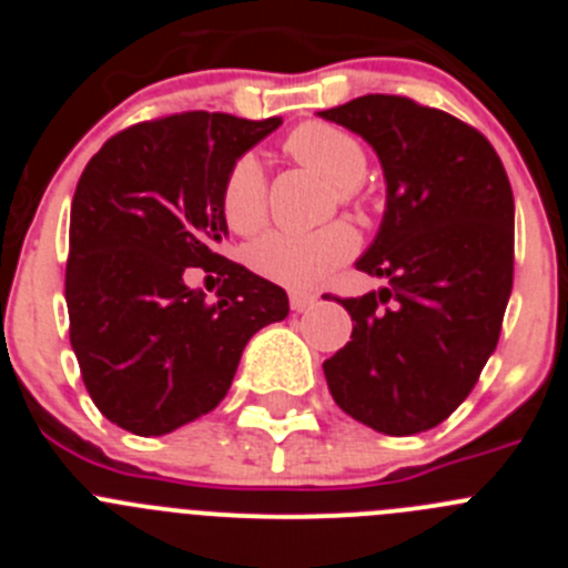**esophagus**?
Wrapping results in <instances>:
<instances>
[{"label": "esophagus", "mask_w": 568, "mask_h": 568, "mask_svg": "<svg viewBox=\"0 0 568 568\" xmlns=\"http://www.w3.org/2000/svg\"><path fill=\"white\" fill-rule=\"evenodd\" d=\"M313 304H315L313 293H293V295H290V307H293L295 313H304V310H310Z\"/></svg>", "instance_id": "34e87169"}]
</instances>
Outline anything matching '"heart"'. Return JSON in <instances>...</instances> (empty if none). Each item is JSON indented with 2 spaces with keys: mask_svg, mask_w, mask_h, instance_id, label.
I'll return each mask as SVG.
<instances>
[{
  "mask_svg": "<svg viewBox=\"0 0 568 568\" xmlns=\"http://www.w3.org/2000/svg\"><path fill=\"white\" fill-rule=\"evenodd\" d=\"M295 162L318 170L335 184L338 202H353L366 173V150L353 133L327 122H307L295 128L284 142ZM222 215L233 233L250 235L267 219V175L253 153L230 164L219 193ZM353 227L327 224L318 230H273L247 247V264L287 290H310L327 278L338 264L355 253Z\"/></svg>",
  "mask_w": 568,
  "mask_h": 568,
  "instance_id": "1",
  "label": "heart"
}]
</instances>
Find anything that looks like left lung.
Segmentation results:
<instances>
[{
	"mask_svg": "<svg viewBox=\"0 0 568 568\" xmlns=\"http://www.w3.org/2000/svg\"><path fill=\"white\" fill-rule=\"evenodd\" d=\"M318 115L358 133L386 182L378 235L355 267L389 284L341 301L353 341L324 361L329 393L375 433H426L498 346L515 270L509 179L486 135L413 99L369 93Z\"/></svg>",
	"mask_w": 568,
	"mask_h": 568,
	"instance_id": "obj_1",
	"label": "left lung"
}]
</instances>
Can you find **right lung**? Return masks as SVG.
Here are the masks:
<instances>
[{
  "label": "right lung",
  "instance_id": "right-lung-1",
  "mask_svg": "<svg viewBox=\"0 0 568 568\" xmlns=\"http://www.w3.org/2000/svg\"><path fill=\"white\" fill-rule=\"evenodd\" d=\"M281 119L175 113L104 142L70 204L64 298L70 346L99 413L153 438L222 404L241 353L284 321L287 293L219 255V193L230 164ZM199 266L225 278L207 305L183 281Z\"/></svg>",
  "mask_w": 568,
  "mask_h": 568
}]
</instances>
